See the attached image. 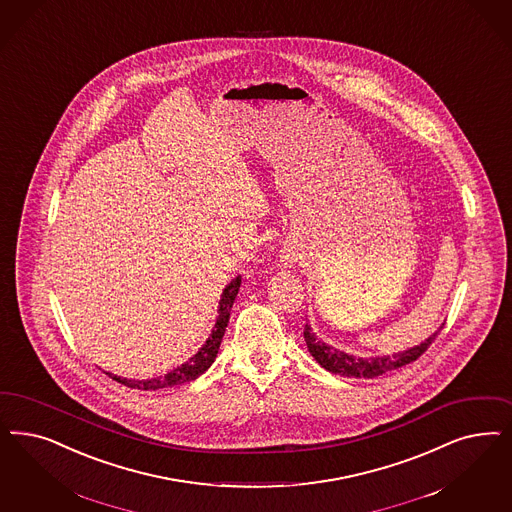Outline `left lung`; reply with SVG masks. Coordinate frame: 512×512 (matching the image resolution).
<instances>
[{"instance_id":"1","label":"left lung","mask_w":512,"mask_h":512,"mask_svg":"<svg viewBox=\"0 0 512 512\" xmlns=\"http://www.w3.org/2000/svg\"><path fill=\"white\" fill-rule=\"evenodd\" d=\"M439 331H435L427 340H423L422 344L410 350L393 353V355H382V357H355L350 353L340 352L333 346H327L325 342H321L308 323L304 325V340L312 357L325 371L348 376V378H376L416 361L431 346V342L435 340V336L439 335Z\"/></svg>"}]
</instances>
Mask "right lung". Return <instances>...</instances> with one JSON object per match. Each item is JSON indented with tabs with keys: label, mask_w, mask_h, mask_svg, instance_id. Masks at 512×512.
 <instances>
[{
	"label": "right lung",
	"mask_w": 512,
	"mask_h": 512,
	"mask_svg": "<svg viewBox=\"0 0 512 512\" xmlns=\"http://www.w3.org/2000/svg\"><path fill=\"white\" fill-rule=\"evenodd\" d=\"M240 283H242V276H236L232 282L223 289V295L219 300V308H217V321L213 325L212 335L208 336V340L204 342V346L194 353L193 357L183 363L181 367H177L174 371L159 376V378H151V380H128V378H121V376H115V374H109L113 380H117L119 384H123L126 388L143 389V391H157L162 388H174V386H181V384H187V382H193L200 374L208 371L212 367L217 352H219V346H221V340L225 335V329L229 325L230 308L234 304V299L238 295V289H240Z\"/></svg>",
	"instance_id": "1"
}]
</instances>
